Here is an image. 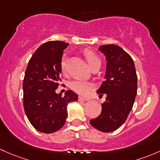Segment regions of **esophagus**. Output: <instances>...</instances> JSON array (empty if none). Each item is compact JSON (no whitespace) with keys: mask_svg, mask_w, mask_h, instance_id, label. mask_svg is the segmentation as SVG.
<instances>
[{"mask_svg":"<svg viewBox=\"0 0 160 160\" xmlns=\"http://www.w3.org/2000/svg\"><path fill=\"white\" fill-rule=\"evenodd\" d=\"M78 100H80V101H88L89 99L85 98V97H79Z\"/></svg>","mask_w":160,"mask_h":160,"instance_id":"34e87169","label":"esophagus"}]
</instances>
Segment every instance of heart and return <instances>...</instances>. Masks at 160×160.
I'll use <instances>...</instances> for the list:
<instances>
[{
	"label": "heart",
	"mask_w": 160,
	"mask_h": 160,
	"mask_svg": "<svg viewBox=\"0 0 160 160\" xmlns=\"http://www.w3.org/2000/svg\"><path fill=\"white\" fill-rule=\"evenodd\" d=\"M84 56L91 68L96 66V65L100 64V58L92 50H85ZM60 67H61L62 72L63 73H66L67 71V58L66 56H63L62 58ZM70 87L76 93L81 94V95H86V94L88 93L93 88L94 85L93 83H90L89 81H86V80H75L70 83Z\"/></svg>",
	"instance_id": "1"
}]
</instances>
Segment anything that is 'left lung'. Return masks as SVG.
Masks as SVG:
<instances>
[{"label": "left lung", "instance_id": "left-lung-1", "mask_svg": "<svg viewBox=\"0 0 160 160\" xmlns=\"http://www.w3.org/2000/svg\"><path fill=\"white\" fill-rule=\"evenodd\" d=\"M99 50L107 59L105 80L97 93H106L102 111L90 124L103 132L120 128L132 110L137 91V75L132 58L120 47L102 45Z\"/></svg>", "mask_w": 160, "mask_h": 160}]
</instances>
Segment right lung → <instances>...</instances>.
Wrapping results in <instances>:
<instances>
[{
  "mask_svg": "<svg viewBox=\"0 0 160 160\" xmlns=\"http://www.w3.org/2000/svg\"><path fill=\"white\" fill-rule=\"evenodd\" d=\"M68 45L58 40L43 43L32 55L25 71V113L31 125L44 133L61 129L66 122L67 105L78 100V95L72 90H67L64 97L55 91L61 81L60 63Z\"/></svg>",
  "mask_w": 160,
  "mask_h": 160,
  "instance_id": "add662e5",
  "label": "right lung"
}]
</instances>
